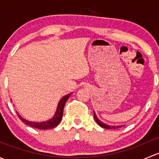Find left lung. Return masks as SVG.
Wrapping results in <instances>:
<instances>
[{
  "label": "left lung",
  "mask_w": 159,
  "mask_h": 159,
  "mask_svg": "<svg viewBox=\"0 0 159 159\" xmlns=\"http://www.w3.org/2000/svg\"><path fill=\"white\" fill-rule=\"evenodd\" d=\"M94 120H95L96 122L98 123V125L99 126H101L102 128H103V129H119V128L122 127L123 125H106L105 124L104 122H102V121H101L100 120L98 119V118L97 117V115H96L95 112L94 111Z\"/></svg>",
  "instance_id": "left-lung-1"
}]
</instances>
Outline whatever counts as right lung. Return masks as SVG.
<instances>
[{"label": "right lung", "instance_id": "1", "mask_svg": "<svg viewBox=\"0 0 159 159\" xmlns=\"http://www.w3.org/2000/svg\"><path fill=\"white\" fill-rule=\"evenodd\" d=\"M71 94V93L67 94V95L64 96L58 102V105H57V109H56L55 113H54L53 118H51V119L48 120V121H41V122H36V121H30L28 120H26L25 118H24L23 117L20 116L19 115V113H17V115H18L19 118L23 121L25 124H26L27 125H29L30 127L36 128V129H51L53 128L56 127L59 123L61 122L62 119V117H63V110L64 107H65V103H66L67 100L69 98V97ZM12 102V100H11Z\"/></svg>", "mask_w": 159, "mask_h": 159}]
</instances>
